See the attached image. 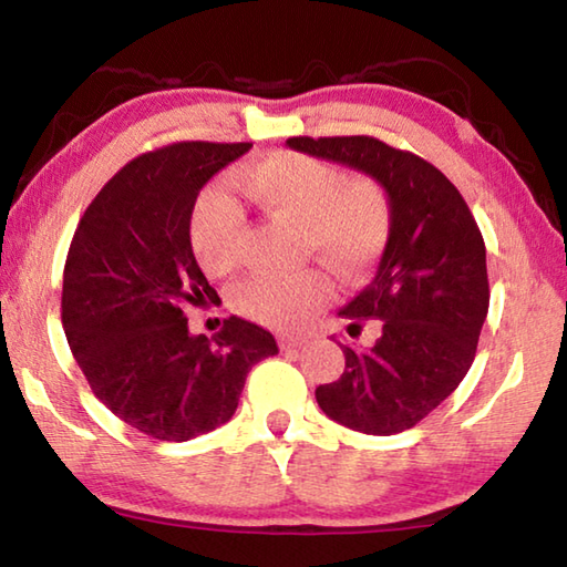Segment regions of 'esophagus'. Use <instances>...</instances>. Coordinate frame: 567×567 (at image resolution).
Listing matches in <instances>:
<instances>
[{
    "label": "esophagus",
    "instance_id": "esophagus-1",
    "mask_svg": "<svg viewBox=\"0 0 567 567\" xmlns=\"http://www.w3.org/2000/svg\"><path fill=\"white\" fill-rule=\"evenodd\" d=\"M307 342L305 334H280V348L282 350H297Z\"/></svg>",
    "mask_w": 567,
    "mask_h": 567
}]
</instances>
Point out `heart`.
I'll return each mask as SVG.
<instances>
[{"mask_svg":"<svg viewBox=\"0 0 567 567\" xmlns=\"http://www.w3.org/2000/svg\"><path fill=\"white\" fill-rule=\"evenodd\" d=\"M245 195L270 217L300 223L307 252H318L344 277H358L380 255L390 235V199L378 179L342 177L330 162L302 152H272L239 175ZM189 247L209 275H227L243 260L247 217L223 182L205 187L189 213ZM332 297L330 275L320 267L287 277H249L229 302L267 328H297Z\"/></svg>","mask_w":567,"mask_h":567,"instance_id":"1","label":"heart"}]
</instances>
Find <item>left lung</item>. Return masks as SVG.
Segmentation results:
<instances>
[{
  "label": "left lung",
  "instance_id": "left-lung-1",
  "mask_svg": "<svg viewBox=\"0 0 567 567\" xmlns=\"http://www.w3.org/2000/svg\"><path fill=\"white\" fill-rule=\"evenodd\" d=\"M287 145L375 177L392 213L375 280L340 310L354 330L378 320L380 338L368 350L342 344L344 370L315 390L318 405L364 435L415 427L467 375L487 318L491 287L475 217L435 165L378 137H290Z\"/></svg>",
  "mask_w": 567,
  "mask_h": 567
}]
</instances>
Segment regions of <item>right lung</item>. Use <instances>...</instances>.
Instances as JSON below:
<instances>
[{"mask_svg": "<svg viewBox=\"0 0 567 567\" xmlns=\"http://www.w3.org/2000/svg\"><path fill=\"white\" fill-rule=\"evenodd\" d=\"M249 142H175L127 162L74 229L62 324L107 410L134 430L185 443L235 415L255 362L277 354L260 324L227 318L189 334L185 305L217 300L189 247V213L207 179Z\"/></svg>", "mask_w": 567, "mask_h": 567, "instance_id": "right-lung-1", "label": "right lung"}]
</instances>
